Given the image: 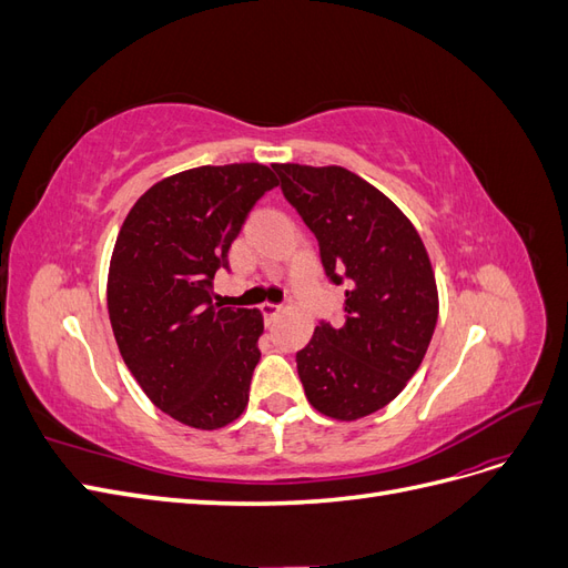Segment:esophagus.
Listing matches in <instances>:
<instances>
[{
  "label": "esophagus",
  "instance_id": "1",
  "mask_svg": "<svg viewBox=\"0 0 568 568\" xmlns=\"http://www.w3.org/2000/svg\"><path fill=\"white\" fill-rule=\"evenodd\" d=\"M261 313H263V317L270 322V320H274V317H277V315L282 313V307L274 305V303H263V305H261Z\"/></svg>",
  "mask_w": 568,
  "mask_h": 568
}]
</instances>
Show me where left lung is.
<instances>
[{"label":"left lung","mask_w":568,"mask_h":568,"mask_svg":"<svg viewBox=\"0 0 568 568\" xmlns=\"http://www.w3.org/2000/svg\"><path fill=\"white\" fill-rule=\"evenodd\" d=\"M282 192L317 236L326 277L346 282L343 322L296 353L307 403L338 422L386 407L422 365L438 288L422 236L379 189L341 165L274 163Z\"/></svg>","instance_id":"1"}]
</instances>
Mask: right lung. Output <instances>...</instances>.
I'll return each mask as SVG.
<instances>
[{"instance_id": "obj_1", "label": "right lung", "mask_w": 568, "mask_h": 568, "mask_svg": "<svg viewBox=\"0 0 568 568\" xmlns=\"http://www.w3.org/2000/svg\"><path fill=\"white\" fill-rule=\"evenodd\" d=\"M280 184L261 163L201 165L130 209L109 267V317L128 369L165 415L213 432L248 405L261 311L213 303L248 211Z\"/></svg>"}]
</instances>
